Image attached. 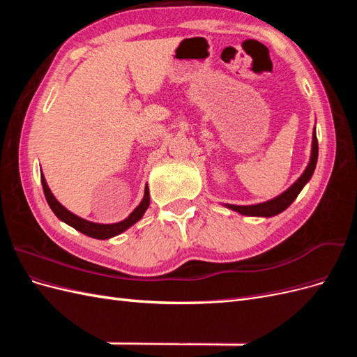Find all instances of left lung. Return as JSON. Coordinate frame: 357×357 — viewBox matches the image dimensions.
I'll return each instance as SVG.
<instances>
[{"label": "left lung", "instance_id": "1", "mask_svg": "<svg viewBox=\"0 0 357 357\" xmlns=\"http://www.w3.org/2000/svg\"><path fill=\"white\" fill-rule=\"evenodd\" d=\"M317 156H319V144H317L316 126H314V131H312L311 155H310L308 165L304 169V172L301 174V177L289 189H286L283 193H280L278 197L269 199V201H265V202L252 204V205H235V204H222V205L223 207L240 213L243 215H252V218H273V215L280 214L296 199L299 192L304 189V186L312 177V172H314L316 165H317Z\"/></svg>", "mask_w": 357, "mask_h": 357}]
</instances>
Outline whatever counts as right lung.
Here are the masks:
<instances>
[{
	"instance_id": "1",
	"label": "right lung",
	"mask_w": 357,
	"mask_h": 357,
	"mask_svg": "<svg viewBox=\"0 0 357 357\" xmlns=\"http://www.w3.org/2000/svg\"><path fill=\"white\" fill-rule=\"evenodd\" d=\"M41 185H43V190H45V197H46L49 207L52 208L53 213H55L56 218L59 220H62L63 223L70 225L71 228L77 229L79 232L91 236V238H96V240H109L119 234L125 232L126 229L131 228V226H134L138 220H142V218L150 205L149 186L146 185L144 197H143L142 202L137 205V207L132 210V213L129 214L126 219L117 222V223H96V222H91V220L83 219V218H79L77 214H74L63 207V205L55 198V195H53L50 188L47 186V181L45 178V174H43V171H41Z\"/></svg>"
}]
</instances>
